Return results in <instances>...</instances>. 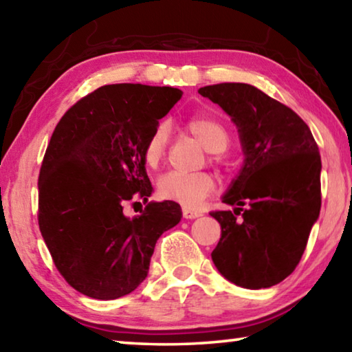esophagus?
Masks as SVG:
<instances>
[{
    "label": "esophagus",
    "mask_w": 352,
    "mask_h": 352,
    "mask_svg": "<svg viewBox=\"0 0 352 352\" xmlns=\"http://www.w3.org/2000/svg\"><path fill=\"white\" fill-rule=\"evenodd\" d=\"M201 216V212L197 210H190V208H183V217L184 219H197Z\"/></svg>",
    "instance_id": "34e87169"
}]
</instances>
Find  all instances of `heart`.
<instances>
[{
	"label": "heart",
	"mask_w": 352,
	"mask_h": 352,
	"mask_svg": "<svg viewBox=\"0 0 352 352\" xmlns=\"http://www.w3.org/2000/svg\"><path fill=\"white\" fill-rule=\"evenodd\" d=\"M188 132L200 141L208 152L212 153V160L219 158V153L225 152L230 146V133L222 122L211 116H194L184 124ZM168 144V130L164 124H158L142 147V158L148 168H157L162 163ZM158 195L164 200L177 201L186 208L197 206L216 189V180L208 172H182L169 170L160 177Z\"/></svg>",
	"instance_id": "obj_1"
}]
</instances>
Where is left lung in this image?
Instances as JSON below:
<instances>
[{
	"mask_svg": "<svg viewBox=\"0 0 352 352\" xmlns=\"http://www.w3.org/2000/svg\"><path fill=\"white\" fill-rule=\"evenodd\" d=\"M199 93L231 116L245 155L222 199L237 208L210 212L222 228L212 262L236 285L272 287L295 270L320 216L318 146L294 110L253 85L217 83Z\"/></svg>",
	"mask_w": 352,
	"mask_h": 352,
	"instance_id": "left-lung-1",
	"label": "left lung"
}]
</instances>
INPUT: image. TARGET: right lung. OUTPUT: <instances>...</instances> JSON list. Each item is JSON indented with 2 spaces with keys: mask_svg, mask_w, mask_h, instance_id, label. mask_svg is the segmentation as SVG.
<instances>
[{
  "mask_svg": "<svg viewBox=\"0 0 352 352\" xmlns=\"http://www.w3.org/2000/svg\"><path fill=\"white\" fill-rule=\"evenodd\" d=\"M182 94L141 83L100 87L51 136L38 175V226L57 270L83 295L116 300L133 292L158 237L180 222V205L170 200L151 201L132 219L122 210L151 197L142 147Z\"/></svg>",
  "mask_w": 352,
  "mask_h": 352,
  "instance_id": "obj_1",
  "label": "right lung"
}]
</instances>
